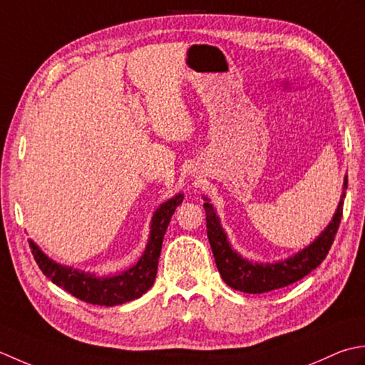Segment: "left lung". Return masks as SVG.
Returning a JSON list of instances; mask_svg holds the SVG:
<instances>
[{"label": "left lung", "instance_id": "obj_1", "mask_svg": "<svg viewBox=\"0 0 365 365\" xmlns=\"http://www.w3.org/2000/svg\"><path fill=\"white\" fill-rule=\"evenodd\" d=\"M346 185L348 176H345L344 192H341L337 211L334 214L329 225L324 228V232H322V235L306 249L277 263H252L233 250L227 240L224 228L220 225L219 217L215 215L214 206L207 203V198L205 197L206 203L203 206L206 211L207 240L211 244L215 264H217V269L225 284L237 289V292L259 294L288 287L306 277L317 266L322 264L326 255H328L334 237L337 235L341 211H344Z\"/></svg>", "mask_w": 365, "mask_h": 365}]
</instances>
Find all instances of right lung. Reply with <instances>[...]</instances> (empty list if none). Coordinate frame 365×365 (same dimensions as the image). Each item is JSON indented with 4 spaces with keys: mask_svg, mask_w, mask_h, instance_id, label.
<instances>
[{
    "mask_svg": "<svg viewBox=\"0 0 365 365\" xmlns=\"http://www.w3.org/2000/svg\"><path fill=\"white\" fill-rule=\"evenodd\" d=\"M182 193H178L159 206V210L153 215L150 240H148L143 255L128 271L116 276L98 277L94 274L55 263L31 240H29V247H31L37 266L55 285L78 297L80 301L107 307L120 306V304L137 299L153 287L155 274H158L163 236H165L175 210L182 203Z\"/></svg>",
    "mask_w": 365,
    "mask_h": 365,
    "instance_id": "obj_1",
    "label": "right lung"
}]
</instances>
